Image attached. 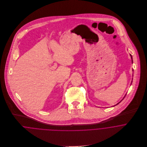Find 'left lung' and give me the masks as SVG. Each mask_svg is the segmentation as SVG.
I'll return each mask as SVG.
<instances>
[{"label":"left lung","mask_w":147,"mask_h":147,"mask_svg":"<svg viewBox=\"0 0 147 147\" xmlns=\"http://www.w3.org/2000/svg\"><path fill=\"white\" fill-rule=\"evenodd\" d=\"M130 56H131V60H132V63H133V61H132V55H131V54H130ZM132 76H133V75H132ZM132 80H133V78H132ZM132 81H131V84H132ZM126 95H125V97H123V99H122V100H121V101H120V102H118V104H117V105H118V104H119V103H120V102H121V101H122V100H123V99H124V98H125V96H126ZM115 105H114V106H115Z\"/></svg>","instance_id":"1"}]
</instances>
